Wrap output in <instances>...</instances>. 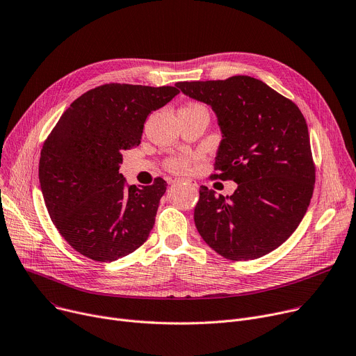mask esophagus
Segmentation results:
<instances>
[{"label":"esophagus","instance_id":"obj_1","mask_svg":"<svg viewBox=\"0 0 356 356\" xmlns=\"http://www.w3.org/2000/svg\"><path fill=\"white\" fill-rule=\"evenodd\" d=\"M172 184H186V185H189V186H193V188H197V184L194 182V181H191V179H174L172 181Z\"/></svg>","mask_w":356,"mask_h":356}]
</instances>
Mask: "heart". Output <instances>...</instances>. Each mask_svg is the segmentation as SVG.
<instances>
[{
    "mask_svg": "<svg viewBox=\"0 0 356 356\" xmlns=\"http://www.w3.org/2000/svg\"><path fill=\"white\" fill-rule=\"evenodd\" d=\"M195 159L194 155H179L168 162V167L175 172H184L188 170L189 163Z\"/></svg>",
    "mask_w": 356,
    "mask_h": 356,
    "instance_id": "obj_1",
    "label": "heart"
}]
</instances>
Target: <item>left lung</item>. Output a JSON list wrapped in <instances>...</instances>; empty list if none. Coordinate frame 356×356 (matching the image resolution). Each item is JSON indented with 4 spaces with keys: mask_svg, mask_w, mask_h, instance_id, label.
I'll return each instance as SVG.
<instances>
[{
    "mask_svg": "<svg viewBox=\"0 0 356 356\" xmlns=\"http://www.w3.org/2000/svg\"><path fill=\"white\" fill-rule=\"evenodd\" d=\"M212 108L222 140L213 178L232 179V195L200 188L195 227L220 255L234 261L277 250L309 207L315 168L307 121L299 108L248 75L175 84Z\"/></svg>",
    "mask_w": 356,
    "mask_h": 356,
    "instance_id": "left-lung-1",
    "label": "left lung"
}]
</instances>
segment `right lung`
<instances>
[{
  "instance_id": "add662e5",
  "label": "right lung",
  "mask_w": 356,
  "mask_h": 356,
  "mask_svg": "<svg viewBox=\"0 0 356 356\" xmlns=\"http://www.w3.org/2000/svg\"><path fill=\"white\" fill-rule=\"evenodd\" d=\"M175 87L105 84L76 98L52 129L40 158V185L54 225L87 258L113 262L148 239L167 182L125 185L122 151L138 147L152 111Z\"/></svg>"
}]
</instances>
